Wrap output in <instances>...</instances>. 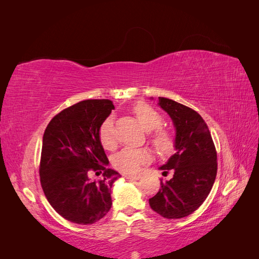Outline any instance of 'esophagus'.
<instances>
[{"label": "esophagus", "mask_w": 259, "mask_h": 259, "mask_svg": "<svg viewBox=\"0 0 259 259\" xmlns=\"http://www.w3.org/2000/svg\"><path fill=\"white\" fill-rule=\"evenodd\" d=\"M123 176L126 179H132V180H138L140 178V175H127V174H125Z\"/></svg>", "instance_id": "esophagus-1"}]
</instances>
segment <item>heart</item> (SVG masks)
Wrapping results in <instances>:
<instances>
[{"mask_svg": "<svg viewBox=\"0 0 259 259\" xmlns=\"http://www.w3.org/2000/svg\"><path fill=\"white\" fill-rule=\"evenodd\" d=\"M138 122L146 132H150V143L161 153H168L174 146V136L171 133L158 128L162 124L161 114L154 110L153 108L146 104H138L133 109ZM99 138L103 146L107 149H112L115 145L113 120L112 116H109L101 123L99 128ZM152 155L148 149H132L124 148L119 153L114 155L113 164L116 169L123 173L134 174L142 167L144 164L151 161Z\"/></svg>", "mask_w": 259, "mask_h": 259, "instance_id": "heart-1", "label": "heart"}]
</instances>
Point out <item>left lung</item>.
<instances>
[{"label": "left lung", "instance_id": "obj_1", "mask_svg": "<svg viewBox=\"0 0 259 259\" xmlns=\"http://www.w3.org/2000/svg\"><path fill=\"white\" fill-rule=\"evenodd\" d=\"M153 99V98H151ZM158 105L175 127V153L159 168L169 180L162 182L159 192L149 199L150 207L168 219L192 214L205 201L217 174V153L209 130L202 116L175 100L159 97Z\"/></svg>", "mask_w": 259, "mask_h": 259}]
</instances>
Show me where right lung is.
Wrapping results in <instances>:
<instances>
[{
  "instance_id": "add662e5",
  "label": "right lung",
  "mask_w": 259,
  "mask_h": 259,
  "mask_svg": "<svg viewBox=\"0 0 259 259\" xmlns=\"http://www.w3.org/2000/svg\"><path fill=\"white\" fill-rule=\"evenodd\" d=\"M112 109L109 99L83 100L55 115L44 132L42 189L53 208L71 223L94 224L111 208V188L121 175L107 167L99 128ZM91 170L103 177L91 180Z\"/></svg>"
}]
</instances>
